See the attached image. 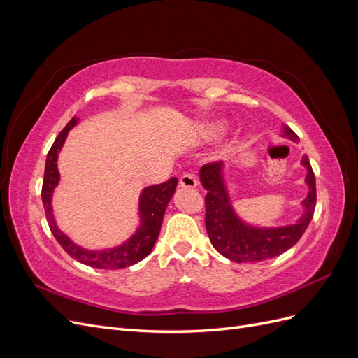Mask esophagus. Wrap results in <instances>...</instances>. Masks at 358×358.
<instances>
[{
  "instance_id": "esophagus-1",
  "label": "esophagus",
  "mask_w": 358,
  "mask_h": 358,
  "mask_svg": "<svg viewBox=\"0 0 358 358\" xmlns=\"http://www.w3.org/2000/svg\"><path fill=\"white\" fill-rule=\"evenodd\" d=\"M179 187L180 188H196L197 187V179L192 173H185L179 179Z\"/></svg>"
}]
</instances>
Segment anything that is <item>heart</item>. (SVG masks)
Listing matches in <instances>:
<instances>
[{"mask_svg": "<svg viewBox=\"0 0 358 358\" xmlns=\"http://www.w3.org/2000/svg\"><path fill=\"white\" fill-rule=\"evenodd\" d=\"M225 122L224 121H210V122H206L203 125V137L208 138V140H213V138H218L225 133Z\"/></svg>", "mask_w": 358, "mask_h": 358, "instance_id": "obj_1", "label": "heart"}]
</instances>
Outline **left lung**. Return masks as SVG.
Returning <instances> with one entry per match:
<instances>
[{
  "mask_svg": "<svg viewBox=\"0 0 358 358\" xmlns=\"http://www.w3.org/2000/svg\"><path fill=\"white\" fill-rule=\"evenodd\" d=\"M282 136L299 140L289 127H284ZM301 166L308 170L305 182L309 188L306 199L301 201L305 209L303 215L289 225L255 227L241 220L233 209L224 180V162L204 164L200 169V180L203 188L208 191L204 199L206 231L216 251L231 262L249 263L278 257L294 246L306 231L317 203L315 175L306 155L301 158Z\"/></svg>",
  "mask_w": 358,
  "mask_h": 358,
  "instance_id": "left-lung-1",
  "label": "left lung"
}]
</instances>
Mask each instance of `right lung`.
Segmentation results:
<instances>
[{"label":"right lung","mask_w":358,"mask_h":358,"mask_svg":"<svg viewBox=\"0 0 358 358\" xmlns=\"http://www.w3.org/2000/svg\"><path fill=\"white\" fill-rule=\"evenodd\" d=\"M79 122V117H71V121L66 125V128L58 134L49 149L45 167V178H43V188H41V200L45 206L46 218L49 222V229L52 234L55 236L58 243L62 246L70 257L78 259L79 263L91 266L95 268H107V270H117L133 266L150 254L152 248L158 239L161 230L162 218L169 201L175 194L178 178H171L159 185L148 187L142 191L138 197V218L140 225L136 233L127 239L122 245H117L109 249H86L80 245H76L70 237L62 233L53 218L52 209V196L57 185L59 183V171H58V154L62 149L64 142H66L67 134L70 129Z\"/></svg>","instance_id":"obj_1"}]
</instances>
